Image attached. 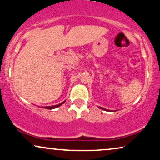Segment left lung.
<instances>
[{
    "label": "left lung",
    "mask_w": 160,
    "mask_h": 160,
    "mask_svg": "<svg viewBox=\"0 0 160 160\" xmlns=\"http://www.w3.org/2000/svg\"><path fill=\"white\" fill-rule=\"evenodd\" d=\"M100 109L102 110H104V111H110V112H112V111H112V110H108V109H105V108H102V107H98Z\"/></svg>",
    "instance_id": "1"
}]
</instances>
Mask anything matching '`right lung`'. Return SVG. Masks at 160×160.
<instances>
[{
	"mask_svg": "<svg viewBox=\"0 0 160 160\" xmlns=\"http://www.w3.org/2000/svg\"><path fill=\"white\" fill-rule=\"evenodd\" d=\"M65 102V101H64L63 102H62V103L60 104H56V105H52V106H47V107H43V108H46V109H49V110H52V109H55V108H57L58 107H60V106L62 105V104H63Z\"/></svg>",
	"mask_w": 160,
	"mask_h": 160,
	"instance_id": "right-lung-1",
	"label": "right lung"
}]
</instances>
